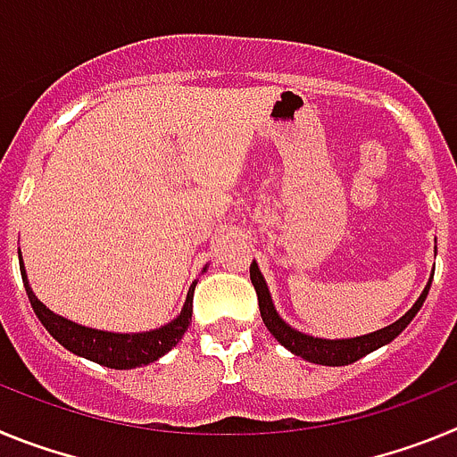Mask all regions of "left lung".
Segmentation results:
<instances>
[{
    "label": "left lung",
    "mask_w": 457,
    "mask_h": 457,
    "mask_svg": "<svg viewBox=\"0 0 457 457\" xmlns=\"http://www.w3.org/2000/svg\"><path fill=\"white\" fill-rule=\"evenodd\" d=\"M249 277H252V284L258 295L261 318H263L270 334H272V337L277 338L284 348H288L293 354L306 359V361H311V364H322V366H348L353 364V361H357V359L366 357L369 353H373V350L382 348V345L394 341V338L398 337L407 325H410L411 318L417 316L419 309H421L423 302H426L430 284H433V277H430V281H428V286L423 288L421 297L414 302V306L407 311L401 320L391 322V325L385 327V329H378V332L364 334V337H357V338H337V341H329V338H316V337H309V334L297 332V329H293V327L286 325V322L278 318L277 309H274L272 304V297H270L268 284H265L263 274H261V270H258L256 263H252V268H249Z\"/></svg>",
    "instance_id": "1"
}]
</instances>
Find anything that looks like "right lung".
I'll use <instances>...</instances> for the list:
<instances>
[{
  "mask_svg": "<svg viewBox=\"0 0 457 457\" xmlns=\"http://www.w3.org/2000/svg\"><path fill=\"white\" fill-rule=\"evenodd\" d=\"M20 272H22L24 290L29 295L31 309H34V313L38 316V320L43 322L47 332L62 343L66 350H71V353L79 354L84 359H91V361H96L100 366H107V369L123 370L153 364L160 357H164L169 350L176 348V343L183 338L189 322H192V297L194 286L196 284H192V288L187 290V300H185L180 316L169 322V325L141 334H114L91 329V327H82L78 322L66 320V318L52 313L36 297L34 290H31L29 281H27V272H24V265H20Z\"/></svg>",
  "mask_w": 457,
  "mask_h": 457,
  "instance_id": "1",
  "label": "right lung"
}]
</instances>
